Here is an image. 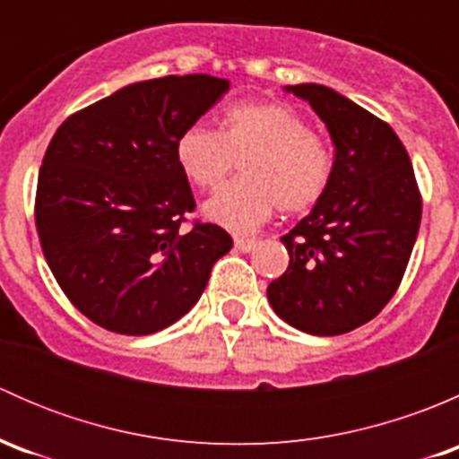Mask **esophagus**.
I'll return each instance as SVG.
<instances>
[{
	"label": "esophagus",
	"instance_id": "esophagus-1",
	"mask_svg": "<svg viewBox=\"0 0 459 459\" xmlns=\"http://www.w3.org/2000/svg\"><path fill=\"white\" fill-rule=\"evenodd\" d=\"M255 239H247V238H235V248L242 253H251L255 248Z\"/></svg>",
	"mask_w": 459,
	"mask_h": 459
}]
</instances>
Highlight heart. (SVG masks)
Returning <instances> with one entry per match:
<instances>
[{"instance_id": "1", "label": "heart", "mask_w": 459, "mask_h": 459, "mask_svg": "<svg viewBox=\"0 0 459 459\" xmlns=\"http://www.w3.org/2000/svg\"><path fill=\"white\" fill-rule=\"evenodd\" d=\"M175 160L188 182L215 188L242 160L244 178L221 186L204 204V215L235 233H248L275 211L307 212L322 200L335 173L333 146L290 106L247 101L230 106L221 131L184 128Z\"/></svg>"}]
</instances>
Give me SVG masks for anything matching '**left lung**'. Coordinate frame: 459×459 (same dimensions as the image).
<instances>
[{
    "mask_svg": "<svg viewBox=\"0 0 459 459\" xmlns=\"http://www.w3.org/2000/svg\"><path fill=\"white\" fill-rule=\"evenodd\" d=\"M308 101L335 146L331 186L281 238L289 268L266 289L286 324L342 335L395 295L422 220V197L404 143L367 108L322 84L286 86Z\"/></svg>",
    "mask_w": 459,
    "mask_h": 459,
    "instance_id": "obj_1",
    "label": "left lung"
}]
</instances>
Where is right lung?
<instances>
[{
    "mask_svg": "<svg viewBox=\"0 0 459 459\" xmlns=\"http://www.w3.org/2000/svg\"><path fill=\"white\" fill-rule=\"evenodd\" d=\"M229 91L211 75L119 88L71 115L37 179L41 251L66 298L106 331L151 335L186 316L233 239L179 226L195 208L175 142Z\"/></svg>",
    "mask_w": 459,
    "mask_h": 459,
    "instance_id": "obj_1",
    "label": "right lung"
}]
</instances>
